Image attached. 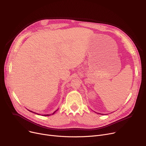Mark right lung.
<instances>
[{"label":"right lung","mask_w":146,"mask_h":146,"mask_svg":"<svg viewBox=\"0 0 146 146\" xmlns=\"http://www.w3.org/2000/svg\"><path fill=\"white\" fill-rule=\"evenodd\" d=\"M56 111H55V112H56ZM31 112H32V111H31ZM54 112L52 114L54 113ZM34 113H35V112H34ZM48 115H44V116H48Z\"/></svg>","instance_id":"1"}]
</instances>
